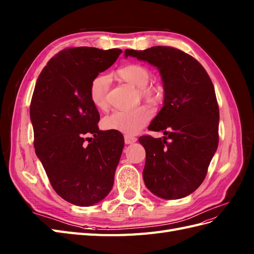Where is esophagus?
Masks as SVG:
<instances>
[{
  "label": "esophagus",
  "mask_w": 254,
  "mask_h": 254,
  "mask_svg": "<svg viewBox=\"0 0 254 254\" xmlns=\"http://www.w3.org/2000/svg\"><path fill=\"white\" fill-rule=\"evenodd\" d=\"M124 139H125V143L126 144H131V143H134V142L137 141V138L132 137V135H129V134L124 135Z\"/></svg>",
  "instance_id": "34e87169"
}]
</instances>
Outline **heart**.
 <instances>
[{"mask_svg": "<svg viewBox=\"0 0 254 254\" xmlns=\"http://www.w3.org/2000/svg\"><path fill=\"white\" fill-rule=\"evenodd\" d=\"M117 75L126 82L137 86L141 97L148 103L157 104L163 99V88L159 85L151 84V72L146 66L139 64H129L117 70ZM110 77L98 75L91 80L89 98L98 110L108 108V92ZM153 110L147 106H141L130 111H114L102 120V126L107 130L119 131L125 134H135L152 120Z\"/></svg>", "mask_w": 254, "mask_h": 254, "instance_id": "obj_1", "label": "heart"}]
</instances>
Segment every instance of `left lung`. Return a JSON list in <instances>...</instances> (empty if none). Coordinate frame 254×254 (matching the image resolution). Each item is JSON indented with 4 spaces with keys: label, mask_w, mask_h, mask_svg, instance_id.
Masks as SVG:
<instances>
[{
    "label": "left lung",
    "mask_w": 254,
    "mask_h": 254,
    "mask_svg": "<svg viewBox=\"0 0 254 254\" xmlns=\"http://www.w3.org/2000/svg\"><path fill=\"white\" fill-rule=\"evenodd\" d=\"M157 66L163 78L164 107L148 126L165 137L142 135L145 148L143 180L154 195L179 199L205 180L219 144V106L211 78L190 55L170 46L126 49Z\"/></svg>",
    "instance_id": "1"
}]
</instances>
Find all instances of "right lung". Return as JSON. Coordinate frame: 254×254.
Returning <instances> with one entry per match:
<instances>
[{"instance_id":"add662e5","label":"right lung","mask_w":254,"mask_h":254,"mask_svg":"<svg viewBox=\"0 0 254 254\" xmlns=\"http://www.w3.org/2000/svg\"><path fill=\"white\" fill-rule=\"evenodd\" d=\"M121 54L119 48H64L36 80L30 104L35 153L56 193L73 205H95L113 188L124 137L99 130L89 86Z\"/></svg>"}]
</instances>
